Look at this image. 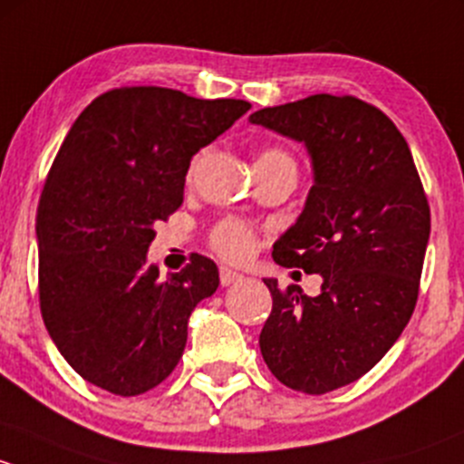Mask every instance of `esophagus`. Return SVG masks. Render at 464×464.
I'll list each match as a JSON object with an SVG mask.
<instances>
[{
	"label": "esophagus",
	"mask_w": 464,
	"mask_h": 464,
	"mask_svg": "<svg viewBox=\"0 0 464 464\" xmlns=\"http://www.w3.org/2000/svg\"><path fill=\"white\" fill-rule=\"evenodd\" d=\"M218 279H221V285H232V284H237V281H241L243 275H241V272L230 270V267L221 266V267H218Z\"/></svg>",
	"instance_id": "obj_1"
}]
</instances>
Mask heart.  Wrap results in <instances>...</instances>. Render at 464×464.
Instances as JSON below:
<instances>
[{
	"label": "heart",
	"mask_w": 464,
	"mask_h": 464,
	"mask_svg": "<svg viewBox=\"0 0 464 464\" xmlns=\"http://www.w3.org/2000/svg\"><path fill=\"white\" fill-rule=\"evenodd\" d=\"M290 160L293 159L284 150H279V147H267V150L261 151L259 159H256V167H267ZM194 167H197V160L189 167V176L194 174ZM256 246H259L256 232L247 223L238 221V218H223L209 232V247L221 259L230 261V264H246V261H250L255 256Z\"/></svg>",
	"instance_id": "obj_1"
}]
</instances>
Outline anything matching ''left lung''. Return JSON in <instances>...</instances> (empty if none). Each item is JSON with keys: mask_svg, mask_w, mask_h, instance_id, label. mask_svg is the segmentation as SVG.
I'll return each instance as SVG.
<instances>
[{"mask_svg": "<svg viewBox=\"0 0 464 464\" xmlns=\"http://www.w3.org/2000/svg\"><path fill=\"white\" fill-rule=\"evenodd\" d=\"M250 122L305 142L313 159L302 217L272 259L322 275V293L266 279L272 310L259 346L281 384L322 395L369 373L402 335L420 293L429 200L400 129L355 95H308Z\"/></svg>", "mask_w": 464, "mask_h": 464, "instance_id": "8db88e82", "label": "left lung"}]
</instances>
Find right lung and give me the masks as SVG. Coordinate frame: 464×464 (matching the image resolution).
Returning a JSON list of instances; mask_svg holds the SVG:
<instances>
[{"mask_svg":"<svg viewBox=\"0 0 464 464\" xmlns=\"http://www.w3.org/2000/svg\"><path fill=\"white\" fill-rule=\"evenodd\" d=\"M247 109L246 100L121 87L66 133L37 208V285L46 331L91 384L131 398L183 357L194 305L218 288L217 264L192 255L162 281L147 247L183 203L192 156Z\"/></svg>","mask_w":464,"mask_h":464,"instance_id":"right-lung-1","label":"right lung"}]
</instances>
